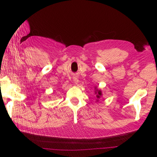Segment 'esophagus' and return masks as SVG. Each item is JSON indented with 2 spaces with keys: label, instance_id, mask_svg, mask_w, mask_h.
Returning a JSON list of instances; mask_svg holds the SVG:
<instances>
[{
  "label": "esophagus",
  "instance_id": "1",
  "mask_svg": "<svg viewBox=\"0 0 157 157\" xmlns=\"http://www.w3.org/2000/svg\"><path fill=\"white\" fill-rule=\"evenodd\" d=\"M73 81L75 82L76 84L78 83V81H79V79H78V77H74V78H73Z\"/></svg>",
  "mask_w": 157,
  "mask_h": 157
}]
</instances>
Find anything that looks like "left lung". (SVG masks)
Returning a JSON list of instances; mask_svg holds the SVG:
<instances>
[{
    "instance_id": "left-lung-1",
    "label": "left lung",
    "mask_w": 157,
    "mask_h": 157,
    "mask_svg": "<svg viewBox=\"0 0 157 157\" xmlns=\"http://www.w3.org/2000/svg\"><path fill=\"white\" fill-rule=\"evenodd\" d=\"M95 89H96V88H95ZM95 94H96L97 98H100L101 95H102V92H101L100 90H98L97 89V90H95Z\"/></svg>"
}]
</instances>
